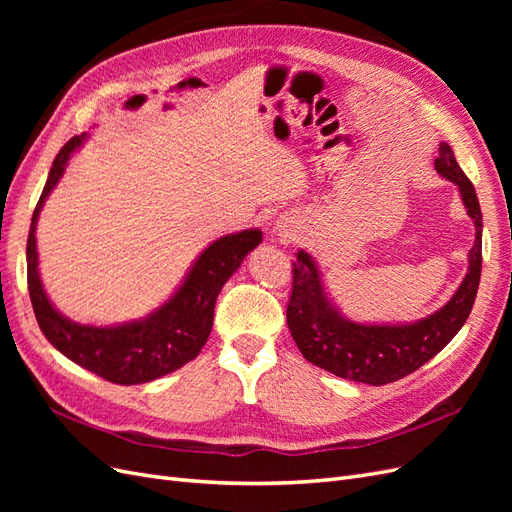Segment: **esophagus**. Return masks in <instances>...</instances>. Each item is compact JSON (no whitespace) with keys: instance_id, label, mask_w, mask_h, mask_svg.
I'll return each mask as SVG.
<instances>
[{"instance_id":"1","label":"esophagus","mask_w":512,"mask_h":512,"mask_svg":"<svg viewBox=\"0 0 512 512\" xmlns=\"http://www.w3.org/2000/svg\"><path fill=\"white\" fill-rule=\"evenodd\" d=\"M275 232H277V237H280V241H288V239H290V232H288V228H284V226H280Z\"/></svg>"}]
</instances>
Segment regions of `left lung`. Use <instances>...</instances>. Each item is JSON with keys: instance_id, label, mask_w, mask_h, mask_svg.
<instances>
[{"instance_id": "1", "label": "left lung", "mask_w": 512, "mask_h": 512, "mask_svg": "<svg viewBox=\"0 0 512 512\" xmlns=\"http://www.w3.org/2000/svg\"><path fill=\"white\" fill-rule=\"evenodd\" d=\"M438 175L453 181L463 207L476 228L468 254V273L444 307L408 324L354 322L331 303L322 284L316 260L299 250L292 262V294L286 309L288 329L301 354L331 374L382 386L412 374L433 359L468 320L480 282L483 262V213L472 181L463 173L448 143H440L436 158Z\"/></svg>"}]
</instances>
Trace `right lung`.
I'll return each mask as SVG.
<instances>
[{
    "label": "right lung",
    "mask_w": 512,
    "mask_h": 512,
    "mask_svg": "<svg viewBox=\"0 0 512 512\" xmlns=\"http://www.w3.org/2000/svg\"><path fill=\"white\" fill-rule=\"evenodd\" d=\"M85 141L87 134H79L59 149L34 209L27 237L29 299H32L40 331L70 361L115 384L151 382L190 363L203 350L213 327L218 294L230 275L241 267L243 258L262 241V232L250 228L213 241L194 260L173 297L141 320L113 324V327H94V324H79L66 318L57 312L42 288L36 224L44 200L64 177L72 153L79 151Z\"/></svg>",
    "instance_id": "right-lung-1"
}]
</instances>
